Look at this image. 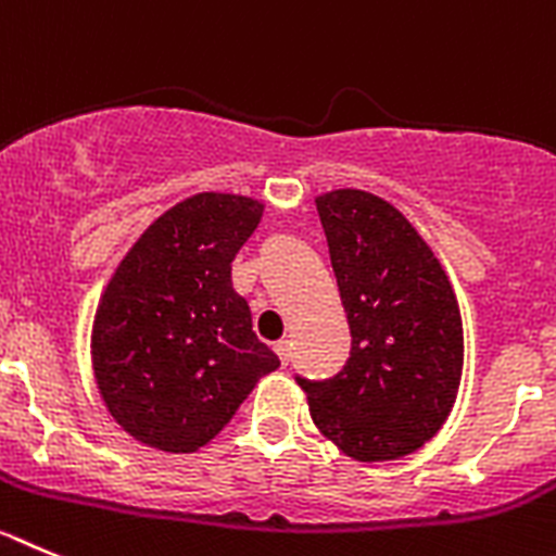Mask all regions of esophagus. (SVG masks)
<instances>
[{"label": "esophagus", "instance_id": "esophagus-1", "mask_svg": "<svg viewBox=\"0 0 556 556\" xmlns=\"http://www.w3.org/2000/svg\"><path fill=\"white\" fill-rule=\"evenodd\" d=\"M274 352H277L279 363L288 365V359H290V343H288V340H277V343H274Z\"/></svg>", "mask_w": 556, "mask_h": 556}]
</instances>
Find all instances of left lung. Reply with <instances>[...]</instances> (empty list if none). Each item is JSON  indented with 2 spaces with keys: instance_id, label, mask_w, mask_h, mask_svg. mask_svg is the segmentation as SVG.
Returning <instances> with one entry per match:
<instances>
[{
  "instance_id": "1",
  "label": "left lung",
  "mask_w": 556,
  "mask_h": 556,
  "mask_svg": "<svg viewBox=\"0 0 556 556\" xmlns=\"http://www.w3.org/2000/svg\"><path fill=\"white\" fill-rule=\"evenodd\" d=\"M352 329L346 365L307 393L318 432L357 463L413 454L438 434L463 377V318L432 247L402 210L359 188L315 197Z\"/></svg>"
}]
</instances>
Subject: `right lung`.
I'll return each instance as SVG.
<instances>
[{"label":"right lung","mask_w":556,"mask_h":556,"mask_svg":"<svg viewBox=\"0 0 556 556\" xmlns=\"http://www.w3.org/2000/svg\"><path fill=\"white\" fill-rule=\"evenodd\" d=\"M263 210L241 193H193L143 229L102 290L93 377L110 415L143 446L199 452L279 368L232 288V260Z\"/></svg>","instance_id":"1"}]
</instances>
